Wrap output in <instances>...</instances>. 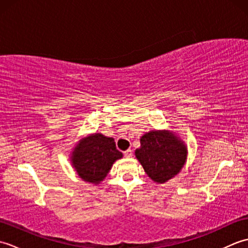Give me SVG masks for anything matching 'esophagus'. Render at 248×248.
I'll return each mask as SVG.
<instances>
[{
  "label": "esophagus",
  "instance_id": "1",
  "mask_svg": "<svg viewBox=\"0 0 248 248\" xmlns=\"http://www.w3.org/2000/svg\"><path fill=\"white\" fill-rule=\"evenodd\" d=\"M132 155H133V152H132V150H131V149H128L127 151L124 152V155L125 157H131V156H132Z\"/></svg>",
  "mask_w": 248,
  "mask_h": 248
}]
</instances>
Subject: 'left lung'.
I'll return each mask as SVG.
<instances>
[{"label":"left lung","instance_id":"1","mask_svg":"<svg viewBox=\"0 0 248 248\" xmlns=\"http://www.w3.org/2000/svg\"><path fill=\"white\" fill-rule=\"evenodd\" d=\"M135 156L151 180L162 184L177 176L186 165L187 147L170 130H152L141 135Z\"/></svg>","mask_w":248,"mask_h":248}]
</instances>
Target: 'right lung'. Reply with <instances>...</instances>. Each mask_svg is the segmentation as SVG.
<instances>
[{
    "label": "right lung",
    "instance_id": "1",
    "mask_svg": "<svg viewBox=\"0 0 248 248\" xmlns=\"http://www.w3.org/2000/svg\"><path fill=\"white\" fill-rule=\"evenodd\" d=\"M123 157L116 149L113 138L93 133L81 139L73 147L70 162L83 181L98 186L108 176L114 163Z\"/></svg>",
    "mask_w": 248,
    "mask_h": 248
}]
</instances>
